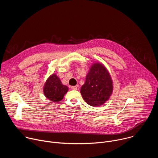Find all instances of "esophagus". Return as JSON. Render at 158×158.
<instances>
[{"mask_svg": "<svg viewBox=\"0 0 158 158\" xmlns=\"http://www.w3.org/2000/svg\"><path fill=\"white\" fill-rule=\"evenodd\" d=\"M71 88L73 90H77V87L76 86H71Z\"/></svg>", "mask_w": 158, "mask_h": 158, "instance_id": "1", "label": "esophagus"}]
</instances>
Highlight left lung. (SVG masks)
Here are the masks:
<instances>
[{"mask_svg":"<svg viewBox=\"0 0 158 158\" xmlns=\"http://www.w3.org/2000/svg\"><path fill=\"white\" fill-rule=\"evenodd\" d=\"M112 92L110 76L101 64H94L90 69L84 85L81 89L84 101L92 106L102 105Z\"/></svg>","mask_w":158,"mask_h":158,"instance_id":"left-lung-1","label":"left lung"}]
</instances>
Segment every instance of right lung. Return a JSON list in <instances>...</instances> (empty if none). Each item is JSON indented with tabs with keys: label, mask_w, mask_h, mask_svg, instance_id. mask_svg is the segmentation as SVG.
<instances>
[{
	"label": "right lung",
	"mask_w": 158,
	"mask_h": 158,
	"mask_svg": "<svg viewBox=\"0 0 158 158\" xmlns=\"http://www.w3.org/2000/svg\"><path fill=\"white\" fill-rule=\"evenodd\" d=\"M67 91L68 87L61 83L56 74H52L48 78L44 87L45 96L54 102L60 101Z\"/></svg>",
	"instance_id": "right-lung-1"
}]
</instances>
